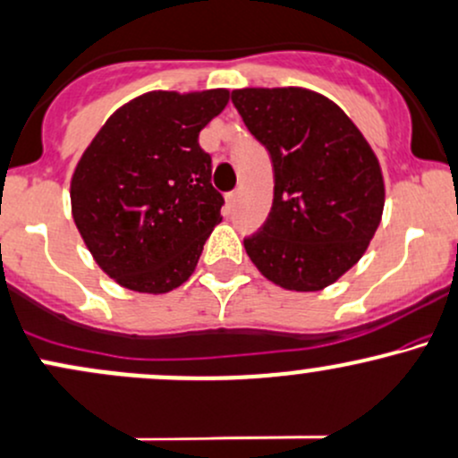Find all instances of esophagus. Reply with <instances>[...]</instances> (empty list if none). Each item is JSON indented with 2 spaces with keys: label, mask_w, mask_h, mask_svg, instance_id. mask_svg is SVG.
Segmentation results:
<instances>
[{
  "label": "esophagus",
  "mask_w": 458,
  "mask_h": 458,
  "mask_svg": "<svg viewBox=\"0 0 458 458\" xmlns=\"http://www.w3.org/2000/svg\"><path fill=\"white\" fill-rule=\"evenodd\" d=\"M225 202H228L230 208H234V206H237V202H239V191H230V193L225 195Z\"/></svg>",
  "instance_id": "obj_1"
}]
</instances>
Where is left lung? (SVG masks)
<instances>
[{
    "instance_id": "left-lung-1",
    "label": "left lung",
    "mask_w": 458,
    "mask_h": 458,
    "mask_svg": "<svg viewBox=\"0 0 458 458\" xmlns=\"http://www.w3.org/2000/svg\"><path fill=\"white\" fill-rule=\"evenodd\" d=\"M233 104L274 163V204L243 241L265 278L319 291L368 250L385 184L374 152L348 114L306 89H239Z\"/></svg>"
}]
</instances>
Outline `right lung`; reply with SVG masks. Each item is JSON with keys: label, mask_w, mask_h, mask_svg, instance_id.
<instances>
[{"label": "right lung", "mask_w": 458, "mask_h": 458, "mask_svg": "<svg viewBox=\"0 0 458 458\" xmlns=\"http://www.w3.org/2000/svg\"><path fill=\"white\" fill-rule=\"evenodd\" d=\"M228 98L225 89L140 95L80 158L73 221L99 267L125 289L167 293L193 274L224 206L198 139Z\"/></svg>", "instance_id": "obj_1"}]
</instances>
